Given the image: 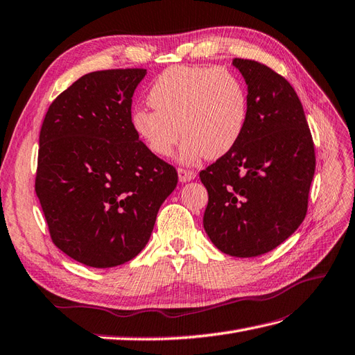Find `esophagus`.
Masks as SVG:
<instances>
[{
  "instance_id": "esophagus-1",
  "label": "esophagus",
  "mask_w": 355,
  "mask_h": 355,
  "mask_svg": "<svg viewBox=\"0 0 355 355\" xmlns=\"http://www.w3.org/2000/svg\"><path fill=\"white\" fill-rule=\"evenodd\" d=\"M196 177V172L195 171H189V169H183L180 168L178 169V178L181 183H186V181H191Z\"/></svg>"
}]
</instances>
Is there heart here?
Masks as SVG:
<instances>
[{"label":"heart","mask_w":355,"mask_h":355,"mask_svg":"<svg viewBox=\"0 0 355 355\" xmlns=\"http://www.w3.org/2000/svg\"><path fill=\"white\" fill-rule=\"evenodd\" d=\"M131 122L151 153L168 157L186 139L180 159H219L236 146L248 116V95L234 73L215 66H171L154 80Z\"/></svg>","instance_id":"heart-1"}]
</instances>
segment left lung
Listing matches in <instances>:
<instances>
[{
  "label": "left lung",
  "instance_id": "obj_1",
  "mask_svg": "<svg viewBox=\"0 0 355 355\" xmlns=\"http://www.w3.org/2000/svg\"><path fill=\"white\" fill-rule=\"evenodd\" d=\"M233 64L248 86V116L233 150L200 172L209 192L202 224L219 251L257 257L306 218L315 145L289 81L255 60Z\"/></svg>",
  "mask_w": 355,
  "mask_h": 355
}]
</instances>
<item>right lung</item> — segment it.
Segmentation results:
<instances>
[{"instance_id": "1", "label": "right lung", "mask_w": 355, "mask_h": 355, "mask_svg": "<svg viewBox=\"0 0 355 355\" xmlns=\"http://www.w3.org/2000/svg\"><path fill=\"white\" fill-rule=\"evenodd\" d=\"M145 73H86L51 103L40 128L35 189L49 236L90 268L135 259L178 183L175 168L148 150L131 122Z\"/></svg>"}]
</instances>
